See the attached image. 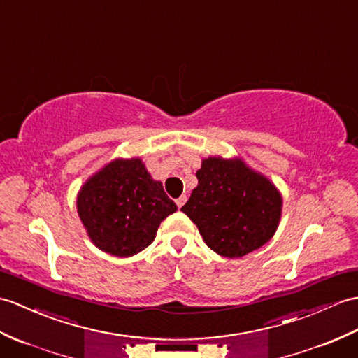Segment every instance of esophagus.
Masks as SVG:
<instances>
[{"mask_svg": "<svg viewBox=\"0 0 358 358\" xmlns=\"http://www.w3.org/2000/svg\"><path fill=\"white\" fill-rule=\"evenodd\" d=\"M186 199H187V198H186V195H181L180 198H177V201H176V203H177V206H178V209H181V207L185 206Z\"/></svg>", "mask_w": 358, "mask_h": 358, "instance_id": "1", "label": "esophagus"}]
</instances>
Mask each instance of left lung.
I'll return each mask as SVG.
<instances>
[{
  "label": "left lung",
  "mask_w": 358,
  "mask_h": 358,
  "mask_svg": "<svg viewBox=\"0 0 358 358\" xmlns=\"http://www.w3.org/2000/svg\"><path fill=\"white\" fill-rule=\"evenodd\" d=\"M198 185L181 207L207 247L224 257H241L276 234L282 195L273 181L241 157L203 159Z\"/></svg>",
  "instance_id": "left-lung-1"
}]
</instances>
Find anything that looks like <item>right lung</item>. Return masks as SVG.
I'll return each instance as SVG.
<instances>
[{
    "mask_svg": "<svg viewBox=\"0 0 358 358\" xmlns=\"http://www.w3.org/2000/svg\"><path fill=\"white\" fill-rule=\"evenodd\" d=\"M76 207L91 243L117 257L145 250L160 222L177 212L138 157L114 159L94 172L79 189Z\"/></svg>",
    "mask_w": 358,
    "mask_h": 358,
    "instance_id": "add662e5",
    "label": "right lung"
}]
</instances>
